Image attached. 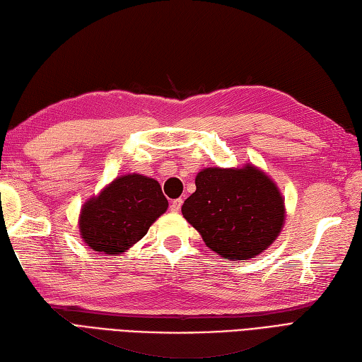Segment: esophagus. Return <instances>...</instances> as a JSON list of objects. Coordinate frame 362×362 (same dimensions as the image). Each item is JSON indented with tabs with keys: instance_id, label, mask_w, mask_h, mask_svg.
<instances>
[{
	"instance_id": "34e87169",
	"label": "esophagus",
	"mask_w": 362,
	"mask_h": 362,
	"mask_svg": "<svg viewBox=\"0 0 362 362\" xmlns=\"http://www.w3.org/2000/svg\"><path fill=\"white\" fill-rule=\"evenodd\" d=\"M182 206V199L181 198H176L170 203V211L172 212H180V209Z\"/></svg>"
}]
</instances>
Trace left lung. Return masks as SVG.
Segmentation results:
<instances>
[{"label": "left lung", "instance_id": "obj_1", "mask_svg": "<svg viewBox=\"0 0 362 362\" xmlns=\"http://www.w3.org/2000/svg\"><path fill=\"white\" fill-rule=\"evenodd\" d=\"M181 211L204 243L224 259H254L277 238L282 195L259 168H204Z\"/></svg>", "mask_w": 362, "mask_h": 362}]
</instances>
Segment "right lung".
<instances>
[{
	"label": "right lung",
	"instance_id": "right-lung-1",
	"mask_svg": "<svg viewBox=\"0 0 362 362\" xmlns=\"http://www.w3.org/2000/svg\"><path fill=\"white\" fill-rule=\"evenodd\" d=\"M167 207L168 202L156 180L136 173L120 176L83 206L80 235L98 252H125L147 234Z\"/></svg>",
	"mask_w": 362,
	"mask_h": 362
}]
</instances>
